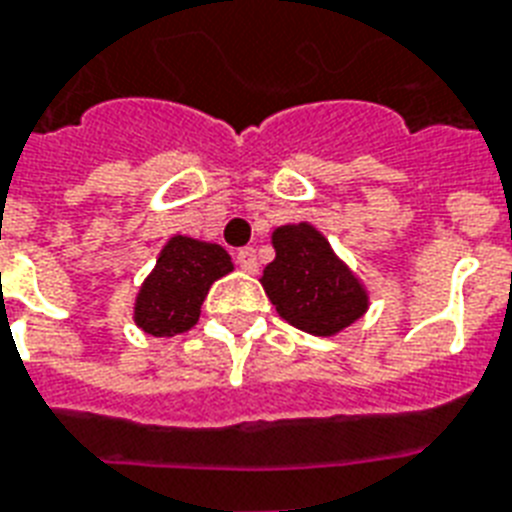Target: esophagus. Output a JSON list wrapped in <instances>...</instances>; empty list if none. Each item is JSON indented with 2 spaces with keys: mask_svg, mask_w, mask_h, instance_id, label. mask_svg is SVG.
Returning a JSON list of instances; mask_svg holds the SVG:
<instances>
[{
  "mask_svg": "<svg viewBox=\"0 0 512 512\" xmlns=\"http://www.w3.org/2000/svg\"><path fill=\"white\" fill-rule=\"evenodd\" d=\"M235 259L237 264H240V269L248 272V275L259 272V259H256V251H253V248H240V251L235 253Z\"/></svg>",
  "mask_w": 512,
  "mask_h": 512,
  "instance_id": "esophagus-1",
  "label": "esophagus"
}]
</instances>
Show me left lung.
I'll list each match as a JSON object with an SVG mask.
<instances>
[{
	"label": "left lung",
	"mask_w": 512,
	"mask_h": 512,
	"mask_svg": "<svg viewBox=\"0 0 512 512\" xmlns=\"http://www.w3.org/2000/svg\"><path fill=\"white\" fill-rule=\"evenodd\" d=\"M272 248L275 261L264 267L261 285L285 323L312 336H336L366 315L368 288L310 221L277 227Z\"/></svg>",
	"instance_id": "obj_1"
}]
</instances>
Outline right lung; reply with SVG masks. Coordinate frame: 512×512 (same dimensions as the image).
I'll return each instance as SVG.
<instances>
[{"label":"right lung","instance_id":"add662e5","mask_svg":"<svg viewBox=\"0 0 512 512\" xmlns=\"http://www.w3.org/2000/svg\"><path fill=\"white\" fill-rule=\"evenodd\" d=\"M235 269L219 243L173 235L162 245L157 264L138 288L133 320L149 336L184 334L200 318L211 285Z\"/></svg>","mask_w":512,"mask_h":512}]
</instances>
